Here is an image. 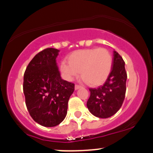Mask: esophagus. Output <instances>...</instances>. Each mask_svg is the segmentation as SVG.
<instances>
[{
  "instance_id": "34e87169",
  "label": "esophagus",
  "mask_w": 153,
  "mask_h": 153,
  "mask_svg": "<svg viewBox=\"0 0 153 153\" xmlns=\"http://www.w3.org/2000/svg\"><path fill=\"white\" fill-rule=\"evenodd\" d=\"M82 87L80 86V85H75V90H78L79 89V88H81Z\"/></svg>"
}]
</instances>
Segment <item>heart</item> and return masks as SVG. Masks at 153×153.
Listing matches in <instances>:
<instances>
[{
	"label": "heart",
	"mask_w": 153,
	"mask_h": 153,
	"mask_svg": "<svg viewBox=\"0 0 153 153\" xmlns=\"http://www.w3.org/2000/svg\"><path fill=\"white\" fill-rule=\"evenodd\" d=\"M68 60H63L60 65L64 79L72 81L81 73L82 80L92 86H99L106 81L113 64L111 53L104 48L74 51L68 55Z\"/></svg>",
	"instance_id": "1"
}]
</instances>
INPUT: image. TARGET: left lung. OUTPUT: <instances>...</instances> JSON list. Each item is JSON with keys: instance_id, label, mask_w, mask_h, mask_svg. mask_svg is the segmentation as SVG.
<instances>
[{"instance_id": "1", "label": "left lung", "mask_w": 153, "mask_h": 153, "mask_svg": "<svg viewBox=\"0 0 153 153\" xmlns=\"http://www.w3.org/2000/svg\"><path fill=\"white\" fill-rule=\"evenodd\" d=\"M127 73L123 57L113 51V64L109 77L102 86L90 88V96L87 102L90 112L99 118L114 115L122 106L126 91Z\"/></svg>"}]
</instances>
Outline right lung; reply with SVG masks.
I'll return each mask as SVG.
<instances>
[{
	"mask_svg": "<svg viewBox=\"0 0 153 153\" xmlns=\"http://www.w3.org/2000/svg\"><path fill=\"white\" fill-rule=\"evenodd\" d=\"M60 50L47 48L31 60L24 74L23 92L31 117L41 126L54 127L67 114L74 84L63 80L56 58Z\"/></svg>",
	"mask_w": 153,
	"mask_h": 153,
	"instance_id": "add662e5",
	"label": "right lung"
}]
</instances>
